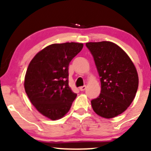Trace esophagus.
I'll return each mask as SVG.
<instances>
[{
  "instance_id": "obj_1",
  "label": "esophagus",
  "mask_w": 151,
  "mask_h": 151,
  "mask_svg": "<svg viewBox=\"0 0 151 151\" xmlns=\"http://www.w3.org/2000/svg\"><path fill=\"white\" fill-rule=\"evenodd\" d=\"M86 85H84V86H80V87H79V89H80L81 91H84V90L86 89Z\"/></svg>"
}]
</instances>
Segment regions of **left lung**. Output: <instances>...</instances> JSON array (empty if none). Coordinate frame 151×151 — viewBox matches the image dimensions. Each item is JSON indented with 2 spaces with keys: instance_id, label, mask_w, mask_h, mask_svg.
Wrapping results in <instances>:
<instances>
[{
  "instance_id": "8db88e82",
  "label": "left lung",
  "mask_w": 151,
  "mask_h": 151,
  "mask_svg": "<svg viewBox=\"0 0 151 151\" xmlns=\"http://www.w3.org/2000/svg\"><path fill=\"white\" fill-rule=\"evenodd\" d=\"M101 81L99 96L91 101L93 110L106 119L125 111L132 103L138 86L136 67L120 47L111 42H87Z\"/></svg>"
}]
</instances>
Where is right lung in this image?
Returning a JSON list of instances; mask_svg holds the SVG:
<instances>
[{"instance_id":"add662e5","label":"right lung","mask_w":151,"mask_h":151,"mask_svg":"<svg viewBox=\"0 0 151 151\" xmlns=\"http://www.w3.org/2000/svg\"><path fill=\"white\" fill-rule=\"evenodd\" d=\"M82 47L77 42L50 45L29 64L25 92L38 111L51 120L63 117L77 96L69 86V65Z\"/></svg>"}]
</instances>
